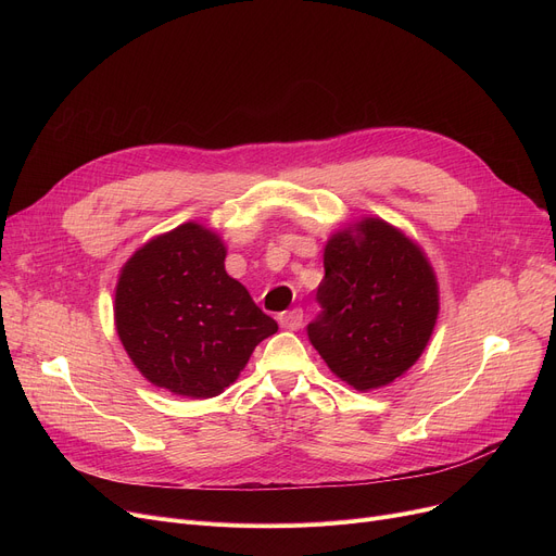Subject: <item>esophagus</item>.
Returning <instances> with one entry per match:
<instances>
[{
	"label": "esophagus",
	"instance_id": "esophagus-1",
	"mask_svg": "<svg viewBox=\"0 0 556 556\" xmlns=\"http://www.w3.org/2000/svg\"><path fill=\"white\" fill-rule=\"evenodd\" d=\"M304 323V311L302 308H293V311H286L279 315V325L281 329H288V331H298Z\"/></svg>",
	"mask_w": 556,
	"mask_h": 556
}]
</instances>
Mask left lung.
<instances>
[{
    "label": "left lung",
    "mask_w": 556,
    "mask_h": 556,
    "mask_svg": "<svg viewBox=\"0 0 556 556\" xmlns=\"http://www.w3.org/2000/svg\"><path fill=\"white\" fill-rule=\"evenodd\" d=\"M323 315L308 338L329 369L358 392L410 369L434 331L440 283L421 245L383 218L365 216L325 245Z\"/></svg>",
    "instance_id": "left-lung-1"
}]
</instances>
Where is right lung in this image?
<instances>
[{
	"instance_id": "obj_1",
	"label": "right lung",
	"mask_w": 556,
	"mask_h": 556,
	"mask_svg": "<svg viewBox=\"0 0 556 556\" xmlns=\"http://www.w3.org/2000/svg\"><path fill=\"white\" fill-rule=\"evenodd\" d=\"M227 245L200 223L143 243L114 288V327L146 381L185 399H212L237 381L277 323L225 273Z\"/></svg>"
}]
</instances>
